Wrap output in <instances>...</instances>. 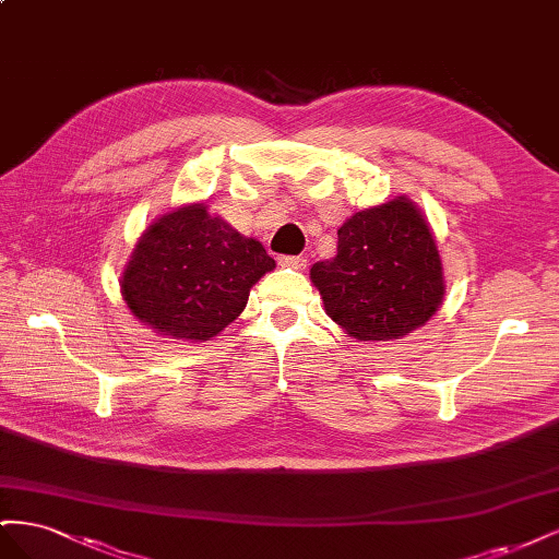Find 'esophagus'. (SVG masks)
Wrapping results in <instances>:
<instances>
[{
	"label": "esophagus",
	"mask_w": 559,
	"mask_h": 559,
	"mask_svg": "<svg viewBox=\"0 0 559 559\" xmlns=\"http://www.w3.org/2000/svg\"><path fill=\"white\" fill-rule=\"evenodd\" d=\"M280 263L286 265V267H296V270H302L308 265V259L306 257H280Z\"/></svg>",
	"instance_id": "esophagus-1"
}]
</instances>
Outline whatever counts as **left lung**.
<instances>
[{
    "mask_svg": "<svg viewBox=\"0 0 559 559\" xmlns=\"http://www.w3.org/2000/svg\"><path fill=\"white\" fill-rule=\"evenodd\" d=\"M326 314L357 341H396L443 302V263L411 198L361 210L337 228V253L310 267Z\"/></svg>",
    "mask_w": 559,
    "mask_h": 559,
    "instance_id": "1",
    "label": "left lung"
}]
</instances>
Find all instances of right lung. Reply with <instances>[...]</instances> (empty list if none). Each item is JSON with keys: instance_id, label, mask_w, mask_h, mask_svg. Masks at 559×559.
I'll list each match as a JSON object with an SVG mask.
<instances>
[{"instance_id": "add662e5", "label": "right lung", "mask_w": 559, "mask_h": 559, "mask_svg": "<svg viewBox=\"0 0 559 559\" xmlns=\"http://www.w3.org/2000/svg\"><path fill=\"white\" fill-rule=\"evenodd\" d=\"M273 267L259 240L195 202L144 230L123 270L121 294L130 312L163 337L202 343L240 317L249 289Z\"/></svg>"}]
</instances>
